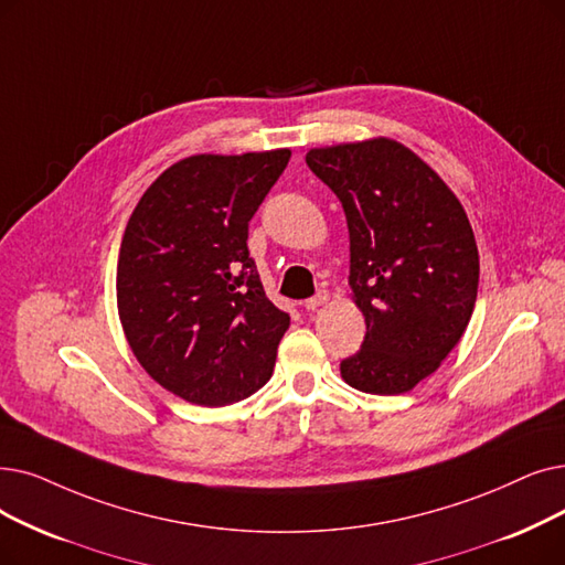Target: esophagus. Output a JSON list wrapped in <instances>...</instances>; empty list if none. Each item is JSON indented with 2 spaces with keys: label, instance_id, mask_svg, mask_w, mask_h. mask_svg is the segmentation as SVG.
<instances>
[{
  "label": "esophagus",
  "instance_id": "1",
  "mask_svg": "<svg viewBox=\"0 0 565 565\" xmlns=\"http://www.w3.org/2000/svg\"><path fill=\"white\" fill-rule=\"evenodd\" d=\"M328 300H330L328 290H321V292H318V296H313V298H309V300L305 302V309H307V311H316V309H321L323 305H328Z\"/></svg>",
  "mask_w": 565,
  "mask_h": 565
}]
</instances>
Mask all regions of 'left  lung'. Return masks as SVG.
Listing matches in <instances>:
<instances>
[{"label": "left lung", "mask_w": 565, "mask_h": 565, "mask_svg": "<svg viewBox=\"0 0 565 565\" xmlns=\"http://www.w3.org/2000/svg\"><path fill=\"white\" fill-rule=\"evenodd\" d=\"M307 166L347 214L351 298L366 323L341 379L370 395H402L438 370L471 321L480 263L469 216L392 138L313 147Z\"/></svg>", "instance_id": "1"}]
</instances>
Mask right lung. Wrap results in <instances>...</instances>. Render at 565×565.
Returning a JSON list of instances; mask_svg holds the SVG:
<instances>
[{"instance_id":"1","label":"right lung","mask_w":565,"mask_h":565,"mask_svg":"<svg viewBox=\"0 0 565 565\" xmlns=\"http://www.w3.org/2000/svg\"><path fill=\"white\" fill-rule=\"evenodd\" d=\"M290 150L193 154L150 184L121 237L117 311L142 370L184 402L263 387L290 316L267 300L249 222Z\"/></svg>"}]
</instances>
